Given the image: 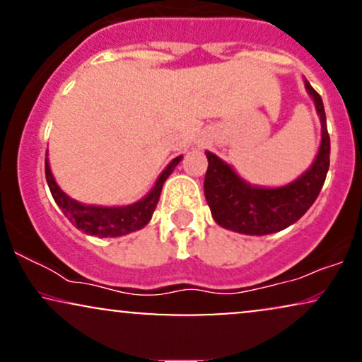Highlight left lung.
Segmentation results:
<instances>
[{"instance_id": "8db88e82", "label": "left lung", "mask_w": 362, "mask_h": 362, "mask_svg": "<svg viewBox=\"0 0 362 362\" xmlns=\"http://www.w3.org/2000/svg\"><path fill=\"white\" fill-rule=\"evenodd\" d=\"M322 120V144L313 165L293 184L279 189H260L242 180L213 153L206 151L204 194L211 214L219 226L243 235H269L296 223L317 201L330 167V136L322 97L305 80Z\"/></svg>"}]
</instances>
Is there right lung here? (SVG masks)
I'll use <instances>...</instances> for the list:
<instances>
[{
    "mask_svg": "<svg viewBox=\"0 0 362 362\" xmlns=\"http://www.w3.org/2000/svg\"><path fill=\"white\" fill-rule=\"evenodd\" d=\"M182 156H177L167 168L163 170L160 178L156 180L155 187L146 197L141 199L139 202L131 206L122 207H100V206H85L76 202L74 199L68 197L62 190L57 187L56 180H54L51 168H49V161L45 160V178H47L49 189L56 201V204L61 207L66 218L71 221L78 230L83 233L100 236V238H107V236H120L132 233V231L141 230L148 224L151 219L153 213H155L158 201H160L161 189H163L165 180H167L170 173L175 170L178 161Z\"/></svg>",
    "mask_w": 362,
    "mask_h": 362,
    "instance_id": "right-lung-1",
    "label": "right lung"
}]
</instances>
